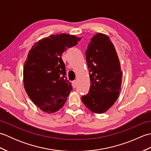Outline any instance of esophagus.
<instances>
[{"instance_id":"34e87169","label":"esophagus","mask_w":151,"mask_h":151,"mask_svg":"<svg viewBox=\"0 0 151 151\" xmlns=\"http://www.w3.org/2000/svg\"><path fill=\"white\" fill-rule=\"evenodd\" d=\"M76 84H77V83H76V81H74L72 82V85H73V87L74 88H76Z\"/></svg>"}]
</instances>
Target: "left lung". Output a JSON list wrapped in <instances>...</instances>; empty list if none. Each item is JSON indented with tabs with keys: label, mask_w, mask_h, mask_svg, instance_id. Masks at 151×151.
Wrapping results in <instances>:
<instances>
[{
	"label": "left lung",
	"mask_w": 151,
	"mask_h": 151,
	"mask_svg": "<svg viewBox=\"0 0 151 151\" xmlns=\"http://www.w3.org/2000/svg\"><path fill=\"white\" fill-rule=\"evenodd\" d=\"M86 56L91 85L82 101L93 113H104L117 101L120 93L123 72L119 60L110 37L101 33L93 36Z\"/></svg>",
	"instance_id": "1"
}]
</instances>
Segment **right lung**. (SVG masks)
I'll return each instance as SVG.
<instances>
[{
  "label": "right lung",
  "mask_w": 151,
  "mask_h": 151,
  "mask_svg": "<svg viewBox=\"0 0 151 151\" xmlns=\"http://www.w3.org/2000/svg\"><path fill=\"white\" fill-rule=\"evenodd\" d=\"M81 40L67 34L51 35L38 41L28 52L23 69L24 87L42 111L54 113L66 102L73 87L65 76L62 55Z\"/></svg>",
  "instance_id": "1"
}]
</instances>
